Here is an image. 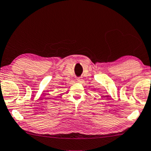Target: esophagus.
<instances>
[{"label": "esophagus", "instance_id": "34e87169", "mask_svg": "<svg viewBox=\"0 0 151 151\" xmlns=\"http://www.w3.org/2000/svg\"><path fill=\"white\" fill-rule=\"evenodd\" d=\"M76 81H77V82H78V83H81V82H82L83 79H82V78H81V77H78V78H76Z\"/></svg>", "mask_w": 151, "mask_h": 151}]
</instances>
